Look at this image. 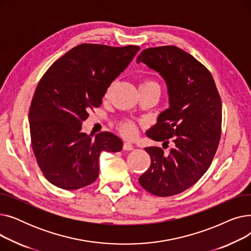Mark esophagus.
Returning <instances> with one entry per match:
<instances>
[{
    "label": "esophagus",
    "mask_w": 251,
    "mask_h": 251,
    "mask_svg": "<svg viewBox=\"0 0 251 251\" xmlns=\"http://www.w3.org/2000/svg\"><path fill=\"white\" fill-rule=\"evenodd\" d=\"M134 147L130 142H124L123 144V150L124 151H133Z\"/></svg>",
    "instance_id": "34e87169"
}]
</instances>
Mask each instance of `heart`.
I'll return each instance as SVG.
<instances>
[{
	"label": "heart",
	"instance_id": "1",
	"mask_svg": "<svg viewBox=\"0 0 251 251\" xmlns=\"http://www.w3.org/2000/svg\"><path fill=\"white\" fill-rule=\"evenodd\" d=\"M140 86H149V87H156L159 88V85H157L155 82L153 81H151V80H146L143 81ZM121 133L127 137V138H132L136 135L137 133V128H136V125L133 123V122H130V121H127V122H124L122 125H121Z\"/></svg>",
	"mask_w": 251,
	"mask_h": 251
}]
</instances>
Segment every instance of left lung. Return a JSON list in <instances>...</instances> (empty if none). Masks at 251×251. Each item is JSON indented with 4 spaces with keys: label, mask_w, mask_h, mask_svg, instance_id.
<instances>
[{
    "label": "left lung",
    "mask_w": 251,
    "mask_h": 251,
    "mask_svg": "<svg viewBox=\"0 0 251 251\" xmlns=\"http://www.w3.org/2000/svg\"><path fill=\"white\" fill-rule=\"evenodd\" d=\"M136 62L159 73L168 87L170 107L147 135L174 144L168 155L161 148L144 149L151 162L138 181L153 195L172 196L192 186L212 164L221 138V98L210 72L177 47L146 49Z\"/></svg>",
    "instance_id": "1"
}]
</instances>
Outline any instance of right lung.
<instances>
[{
    "mask_svg": "<svg viewBox=\"0 0 251 251\" xmlns=\"http://www.w3.org/2000/svg\"><path fill=\"white\" fill-rule=\"evenodd\" d=\"M139 50L138 46L79 45L41 79L29 109L30 137L36 162L55 186L76 190L89 185L99 177L100 152L122 150L118 136L101 132L92 138L81 132V125Z\"/></svg>",
    "mask_w": 251,
    "mask_h": 251,
    "instance_id": "1",
    "label": "right lung"
}]
</instances>
